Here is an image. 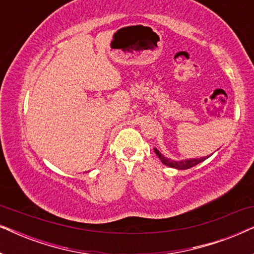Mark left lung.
Listing matches in <instances>:
<instances>
[{"label":"left lung","mask_w":254,"mask_h":254,"mask_svg":"<svg viewBox=\"0 0 254 254\" xmlns=\"http://www.w3.org/2000/svg\"><path fill=\"white\" fill-rule=\"evenodd\" d=\"M156 155L158 156V158L161 159L163 164H165L166 166H170V168H173V169H178V170H186V169H190L193 168V166H195L199 164V163L203 162L204 159H207L209 156H207V157H202V158H190V159H183V161H173L171 158H168V157H164L161 152H159L157 149H154Z\"/></svg>","instance_id":"left-lung-1"}]
</instances>
